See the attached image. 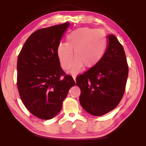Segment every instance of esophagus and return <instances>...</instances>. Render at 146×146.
<instances>
[{
  "instance_id": "34e87169",
  "label": "esophagus",
  "mask_w": 146,
  "mask_h": 146,
  "mask_svg": "<svg viewBox=\"0 0 146 146\" xmlns=\"http://www.w3.org/2000/svg\"><path fill=\"white\" fill-rule=\"evenodd\" d=\"M73 78L74 79V80H75V82H76V75H73Z\"/></svg>"
}]
</instances>
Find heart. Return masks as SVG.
<instances>
[{"mask_svg":"<svg viewBox=\"0 0 146 146\" xmlns=\"http://www.w3.org/2000/svg\"><path fill=\"white\" fill-rule=\"evenodd\" d=\"M106 38L102 31L89 28L75 29L67 36V42H60L57 47V55L63 69H70L73 62V51L75 63L71 70L77 73L84 66L93 68L102 59L106 49Z\"/></svg>","mask_w":146,"mask_h":146,"instance_id":"heart-1","label":"heart"}]
</instances>
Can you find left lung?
Here are the masks:
<instances>
[{"mask_svg":"<svg viewBox=\"0 0 146 146\" xmlns=\"http://www.w3.org/2000/svg\"><path fill=\"white\" fill-rule=\"evenodd\" d=\"M108 48L97 65L76 78L84 110L102 116L117 107L125 90L129 68L124 49L113 35L108 36Z\"/></svg>","mask_w":146,"mask_h":146,"instance_id":"obj_1","label":"left lung"}]
</instances>
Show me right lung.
I'll list each match as a JSON object with an SVG mask.
<instances>
[{
    "mask_svg": "<svg viewBox=\"0 0 146 146\" xmlns=\"http://www.w3.org/2000/svg\"><path fill=\"white\" fill-rule=\"evenodd\" d=\"M70 23L40 29L32 33L17 60V84L24 105L32 115L49 120L60 112L72 76L60 67L57 47Z\"/></svg>",
    "mask_w": 146,
    "mask_h": 146,
    "instance_id": "right-lung-1",
    "label": "right lung"
}]
</instances>
